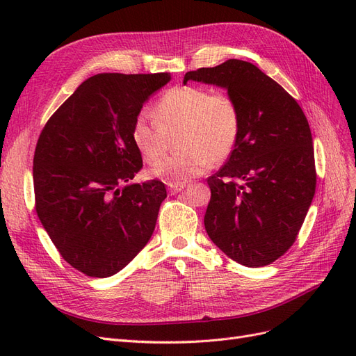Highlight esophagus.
I'll return each instance as SVG.
<instances>
[{
  "instance_id": "obj_1",
  "label": "esophagus",
  "mask_w": 356,
  "mask_h": 356,
  "mask_svg": "<svg viewBox=\"0 0 356 356\" xmlns=\"http://www.w3.org/2000/svg\"><path fill=\"white\" fill-rule=\"evenodd\" d=\"M184 184H175V186H169V193L170 195H177V193L184 190Z\"/></svg>"
}]
</instances>
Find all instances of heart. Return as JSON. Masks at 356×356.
I'll use <instances>...</instances> for the list:
<instances>
[{"instance_id":"1","label":"heart","mask_w":356,"mask_h":356,"mask_svg":"<svg viewBox=\"0 0 356 356\" xmlns=\"http://www.w3.org/2000/svg\"><path fill=\"white\" fill-rule=\"evenodd\" d=\"M153 118L138 114L131 138L136 152L153 163L164 152L165 136L179 131L180 152L148 169L149 177L169 186L186 184L211 163L227 159L241 131L239 108L232 96L199 86H177L165 92L153 106Z\"/></svg>"}]
</instances>
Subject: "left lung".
Returning a JSON list of instances; mask_svg holds the SVG:
<instances>
[{
  "instance_id": "left-lung-1",
  "label": "left lung",
  "mask_w": 356,
  "mask_h": 356,
  "mask_svg": "<svg viewBox=\"0 0 356 356\" xmlns=\"http://www.w3.org/2000/svg\"><path fill=\"white\" fill-rule=\"evenodd\" d=\"M213 84L238 104L241 131L225 165L208 178L204 229L246 267H263L296 242L316 188L307 118L297 101L250 62L229 59L184 75Z\"/></svg>"
}]
</instances>
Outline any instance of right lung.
<instances>
[{
  "mask_svg": "<svg viewBox=\"0 0 356 356\" xmlns=\"http://www.w3.org/2000/svg\"><path fill=\"white\" fill-rule=\"evenodd\" d=\"M169 72L96 74L53 114L34 154L38 218L63 260L108 277L148 243L166 187L131 182L143 157L131 138L135 117Z\"/></svg>",
  "mask_w": 356,
  "mask_h": 356,
  "instance_id": "right-lung-1",
  "label": "right lung"
}]
</instances>
